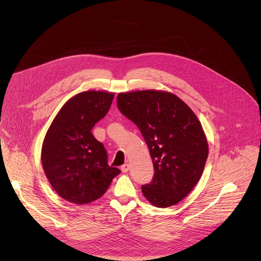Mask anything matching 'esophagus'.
Masks as SVG:
<instances>
[{"instance_id": "1", "label": "esophagus", "mask_w": 261, "mask_h": 261, "mask_svg": "<svg viewBox=\"0 0 261 261\" xmlns=\"http://www.w3.org/2000/svg\"><path fill=\"white\" fill-rule=\"evenodd\" d=\"M121 170L125 173V172H127L128 170H129V164H124V165H122L121 166Z\"/></svg>"}]
</instances>
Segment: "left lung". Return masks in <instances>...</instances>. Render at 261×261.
<instances>
[{
	"mask_svg": "<svg viewBox=\"0 0 261 261\" xmlns=\"http://www.w3.org/2000/svg\"><path fill=\"white\" fill-rule=\"evenodd\" d=\"M118 108L142 134L154 164L144 197L158 207L176 204L198 182L208 147L200 122L175 95L161 91L121 93Z\"/></svg>",
	"mask_w": 261,
	"mask_h": 261,
	"instance_id": "left-lung-1",
	"label": "left lung"
}]
</instances>
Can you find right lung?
<instances>
[{"label":"right lung","mask_w":261,"mask_h":261,"mask_svg":"<svg viewBox=\"0 0 261 261\" xmlns=\"http://www.w3.org/2000/svg\"><path fill=\"white\" fill-rule=\"evenodd\" d=\"M113 93L89 91L71 98L53 121L43 141L41 160L56 192L86 204L100 198L121 170L109 166L104 145L92 129L108 113Z\"/></svg>","instance_id":"1"}]
</instances>
